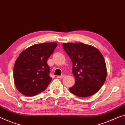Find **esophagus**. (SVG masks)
I'll return each mask as SVG.
<instances>
[{
    "label": "esophagus",
    "instance_id": "1",
    "mask_svg": "<svg viewBox=\"0 0 125 125\" xmlns=\"http://www.w3.org/2000/svg\"><path fill=\"white\" fill-rule=\"evenodd\" d=\"M64 75H60V76H57V78L61 79V78H62L63 77H64Z\"/></svg>",
    "mask_w": 125,
    "mask_h": 125
}]
</instances>
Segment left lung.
I'll return each mask as SVG.
<instances>
[{
    "instance_id": "obj_1",
    "label": "left lung",
    "mask_w": 125,
    "mask_h": 125,
    "mask_svg": "<svg viewBox=\"0 0 125 125\" xmlns=\"http://www.w3.org/2000/svg\"><path fill=\"white\" fill-rule=\"evenodd\" d=\"M62 47L72 61L75 79L69 91L80 97L94 94L104 84L107 76L102 54L94 47L83 43H64Z\"/></svg>"
}]
</instances>
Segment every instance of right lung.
I'll list each match as a JSON object with an SVG mask.
<instances>
[{"label":"right lung","instance_id":"obj_1","mask_svg":"<svg viewBox=\"0 0 125 125\" xmlns=\"http://www.w3.org/2000/svg\"><path fill=\"white\" fill-rule=\"evenodd\" d=\"M56 46L55 42L36 44L19 55L13 77L17 89L22 94L32 97L46 89L52 80L47 61Z\"/></svg>","mask_w":125,"mask_h":125}]
</instances>
